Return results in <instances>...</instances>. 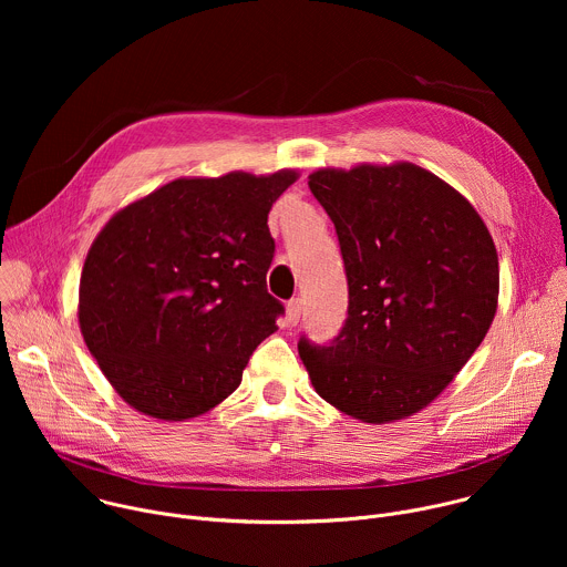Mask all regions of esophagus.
<instances>
[{
  "instance_id": "obj_1",
  "label": "esophagus",
  "mask_w": 567,
  "mask_h": 567,
  "mask_svg": "<svg viewBox=\"0 0 567 567\" xmlns=\"http://www.w3.org/2000/svg\"><path fill=\"white\" fill-rule=\"evenodd\" d=\"M300 311H302V302L298 298L289 300L287 302V309H285V318H287V326H298L300 320Z\"/></svg>"
}]
</instances>
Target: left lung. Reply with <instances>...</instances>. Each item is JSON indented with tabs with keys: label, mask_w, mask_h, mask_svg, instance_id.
<instances>
[{
	"label": "left lung",
	"mask_w": 567,
	"mask_h": 567,
	"mask_svg": "<svg viewBox=\"0 0 567 567\" xmlns=\"http://www.w3.org/2000/svg\"><path fill=\"white\" fill-rule=\"evenodd\" d=\"M309 188L337 226L350 307L330 348L300 339L313 390L365 424L426 409L487 337L501 289L487 224L411 161L318 168Z\"/></svg>",
	"instance_id": "obj_1"
}]
</instances>
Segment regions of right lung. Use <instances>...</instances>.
<instances>
[{"mask_svg": "<svg viewBox=\"0 0 567 567\" xmlns=\"http://www.w3.org/2000/svg\"><path fill=\"white\" fill-rule=\"evenodd\" d=\"M300 177H179L116 210L92 241L78 326L118 396L158 422L221 403L282 305L267 291L269 210Z\"/></svg>", "mask_w": 567, "mask_h": 567, "instance_id": "obj_1", "label": "right lung"}]
</instances>
